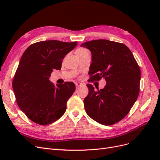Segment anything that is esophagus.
<instances>
[{
  "instance_id": "obj_1",
  "label": "esophagus",
  "mask_w": 160,
  "mask_h": 160,
  "mask_svg": "<svg viewBox=\"0 0 160 160\" xmlns=\"http://www.w3.org/2000/svg\"><path fill=\"white\" fill-rule=\"evenodd\" d=\"M75 86H76V88H78L79 87H80L81 85V83H77V82H76V83H75Z\"/></svg>"
}]
</instances>
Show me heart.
<instances>
[{
  "instance_id": "1",
  "label": "heart",
  "mask_w": 160,
  "mask_h": 160,
  "mask_svg": "<svg viewBox=\"0 0 160 160\" xmlns=\"http://www.w3.org/2000/svg\"><path fill=\"white\" fill-rule=\"evenodd\" d=\"M82 50H85V49H79L78 51H82Z\"/></svg>"
}]
</instances>
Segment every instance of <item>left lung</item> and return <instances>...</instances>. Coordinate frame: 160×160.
<instances>
[{
    "mask_svg": "<svg viewBox=\"0 0 160 160\" xmlns=\"http://www.w3.org/2000/svg\"><path fill=\"white\" fill-rule=\"evenodd\" d=\"M90 50L92 62L90 80L107 82L103 89L95 91L88 84L89 93L84 99L87 114L98 123H118L129 112L139 93L141 71L132 51L123 43L98 39L82 43Z\"/></svg>",
    "mask_w": 160,
    "mask_h": 160,
    "instance_id": "obj_1",
    "label": "left lung"
}]
</instances>
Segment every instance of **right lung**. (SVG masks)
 I'll return each mask as SVG.
<instances>
[{"label": "right lung", "mask_w": 160, "mask_h": 160, "mask_svg": "<svg viewBox=\"0 0 160 160\" xmlns=\"http://www.w3.org/2000/svg\"><path fill=\"white\" fill-rule=\"evenodd\" d=\"M77 42L56 40L31 45L24 52L12 81L18 106L28 118L41 125L51 124L65 112L67 102L75 90L72 82L53 85L49 77L60 70L67 54Z\"/></svg>", "instance_id": "right-lung-1"}]
</instances>
